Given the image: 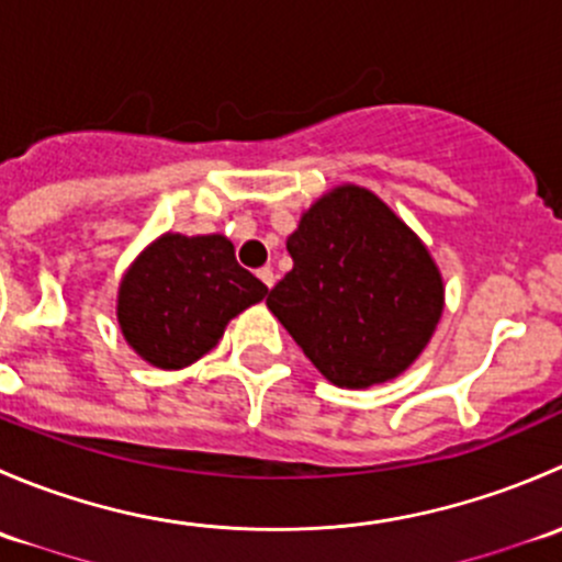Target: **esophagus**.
Returning <instances> with one entry per match:
<instances>
[{"instance_id":"esophagus-1","label":"esophagus","mask_w":562,"mask_h":562,"mask_svg":"<svg viewBox=\"0 0 562 562\" xmlns=\"http://www.w3.org/2000/svg\"><path fill=\"white\" fill-rule=\"evenodd\" d=\"M258 277H260V282H263L266 288L274 285V269H271V266H263V269H258Z\"/></svg>"}]
</instances>
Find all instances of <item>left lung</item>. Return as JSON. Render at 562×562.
<instances>
[{
    "label": "left lung",
    "instance_id": "left-lung-1",
    "mask_svg": "<svg viewBox=\"0 0 562 562\" xmlns=\"http://www.w3.org/2000/svg\"><path fill=\"white\" fill-rule=\"evenodd\" d=\"M293 269L266 307L334 386L386 383L443 313V280L418 236L364 187L323 195L288 236Z\"/></svg>",
    "mask_w": 562,
    "mask_h": 562
}]
</instances>
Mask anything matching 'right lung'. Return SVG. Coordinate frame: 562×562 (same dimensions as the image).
I'll return each instance as SVG.
<instances>
[{
    "instance_id": "right-lung-1",
    "label": "right lung",
    "mask_w": 562,
    "mask_h": 562,
    "mask_svg": "<svg viewBox=\"0 0 562 562\" xmlns=\"http://www.w3.org/2000/svg\"><path fill=\"white\" fill-rule=\"evenodd\" d=\"M269 288L236 263L225 236L166 234L130 266L119 288V326L135 353L181 370L223 337L225 323Z\"/></svg>"
}]
</instances>
